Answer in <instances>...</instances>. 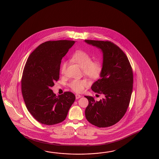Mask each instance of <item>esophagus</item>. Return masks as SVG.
<instances>
[{
    "label": "esophagus",
    "instance_id": "1",
    "mask_svg": "<svg viewBox=\"0 0 159 159\" xmlns=\"http://www.w3.org/2000/svg\"><path fill=\"white\" fill-rule=\"evenodd\" d=\"M75 96H76V99H77L80 98L81 97V95L79 94H76Z\"/></svg>",
    "mask_w": 159,
    "mask_h": 159
}]
</instances>
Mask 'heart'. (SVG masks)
Segmentation results:
<instances>
[{"label": "heart", "mask_w": 159, "mask_h": 159, "mask_svg": "<svg viewBox=\"0 0 159 159\" xmlns=\"http://www.w3.org/2000/svg\"><path fill=\"white\" fill-rule=\"evenodd\" d=\"M71 60L77 63L83 68L84 74L91 79H97L102 71V64L98 60L91 61V56L86 52L77 50L71 57ZM66 62L61 65V72L64 73L66 68ZM72 90L77 93H82L88 86L86 80H73L69 84Z\"/></svg>", "instance_id": "1"}]
</instances>
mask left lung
<instances>
[{"instance_id": "1", "label": "left lung", "mask_w": 159, "mask_h": 159, "mask_svg": "<svg viewBox=\"0 0 159 159\" xmlns=\"http://www.w3.org/2000/svg\"><path fill=\"white\" fill-rule=\"evenodd\" d=\"M86 43L102 52L103 61L100 79L91 89L105 97L99 101L90 96L86 107V119L98 127L115 125L125 115L133 91V73L128 58L119 47L107 41L85 40Z\"/></svg>"}]
</instances>
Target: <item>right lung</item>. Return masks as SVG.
Listing matches in <instances>:
<instances>
[{"mask_svg": "<svg viewBox=\"0 0 159 159\" xmlns=\"http://www.w3.org/2000/svg\"><path fill=\"white\" fill-rule=\"evenodd\" d=\"M75 43L66 40L46 42L26 61L22 77V94L28 111L43 125L63 121L76 98L71 92L57 96L51 89L59 79L62 58Z\"/></svg>", "mask_w": 159, "mask_h": 159, "instance_id": "obj_1", "label": "right lung"}]
</instances>
